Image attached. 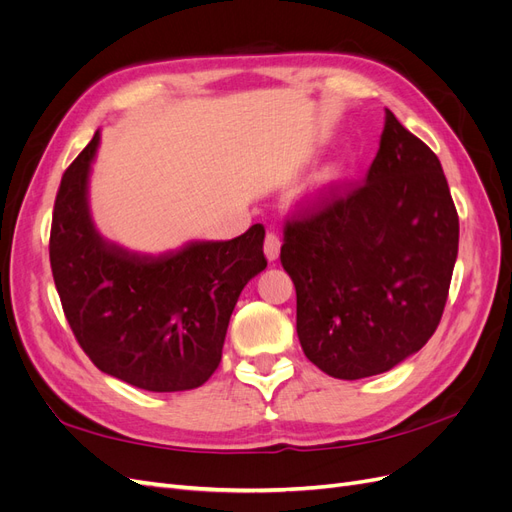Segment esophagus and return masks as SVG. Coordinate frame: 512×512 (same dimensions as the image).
I'll use <instances>...</instances> for the list:
<instances>
[{
  "label": "esophagus",
  "instance_id": "obj_1",
  "mask_svg": "<svg viewBox=\"0 0 512 512\" xmlns=\"http://www.w3.org/2000/svg\"><path fill=\"white\" fill-rule=\"evenodd\" d=\"M280 247H282L280 237L273 235V232H269V235L265 237V256H267L269 262L277 260V256H280Z\"/></svg>",
  "mask_w": 512,
  "mask_h": 512
}]
</instances>
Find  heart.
<instances>
[{
  "mask_svg": "<svg viewBox=\"0 0 512 512\" xmlns=\"http://www.w3.org/2000/svg\"><path fill=\"white\" fill-rule=\"evenodd\" d=\"M335 177H339V168H337V166H331V168L327 170V175H324V179L331 181V179H335Z\"/></svg>",
  "mask_w": 512,
  "mask_h": 512,
  "instance_id": "b5f03b06",
  "label": "heart"
}]
</instances>
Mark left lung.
<instances>
[{
	"mask_svg": "<svg viewBox=\"0 0 512 512\" xmlns=\"http://www.w3.org/2000/svg\"><path fill=\"white\" fill-rule=\"evenodd\" d=\"M459 218L442 164L386 108L365 183L284 228L297 335L324 374L361 380L421 350L442 318Z\"/></svg>",
	"mask_w": 512,
	"mask_h": 512,
	"instance_id": "obj_1",
	"label": "left lung"
}]
</instances>
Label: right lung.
Here are the masks:
<instances>
[{"mask_svg": "<svg viewBox=\"0 0 512 512\" xmlns=\"http://www.w3.org/2000/svg\"><path fill=\"white\" fill-rule=\"evenodd\" d=\"M100 130L61 179L51 269L70 329L104 374L151 393L203 386L222 361L245 284L265 271V228L230 241H188L143 254L100 235L89 177Z\"/></svg>", "mask_w": 512, "mask_h": 512, "instance_id": "right-lung-1", "label": "right lung"}]
</instances>
